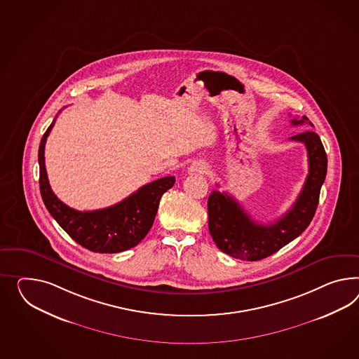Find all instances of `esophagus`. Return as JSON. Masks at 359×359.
Segmentation results:
<instances>
[{"label":"esophagus","instance_id":"obj_1","mask_svg":"<svg viewBox=\"0 0 359 359\" xmlns=\"http://www.w3.org/2000/svg\"><path fill=\"white\" fill-rule=\"evenodd\" d=\"M189 170H190V173H194V175H196V173L198 175H205V173L210 172V165L204 161H195L190 165Z\"/></svg>","mask_w":359,"mask_h":359}]
</instances>
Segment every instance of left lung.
Listing matches in <instances>:
<instances>
[{
    "label": "left lung",
    "mask_w": 359,
    "mask_h": 359,
    "mask_svg": "<svg viewBox=\"0 0 359 359\" xmlns=\"http://www.w3.org/2000/svg\"><path fill=\"white\" fill-rule=\"evenodd\" d=\"M313 123L304 116L292 125ZM306 146L309 175L293 207L271 224H259L248 216L229 194L212 191L208 198V229L216 246L230 257L257 262L269 257L302 234L316 211L323 182L327 175V154L319 135L307 130L292 137Z\"/></svg>",
    "instance_id": "left-lung-1"
}]
</instances>
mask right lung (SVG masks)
<instances>
[{
	"label": "right lung",
	"instance_id": "right-lung-1",
	"mask_svg": "<svg viewBox=\"0 0 359 359\" xmlns=\"http://www.w3.org/2000/svg\"><path fill=\"white\" fill-rule=\"evenodd\" d=\"M55 121L43 135L39 147V184L46 210L75 242L93 252L114 254L137 246L151 229L160 199L166 190L173 187L175 177L168 175L144 184L108 208L84 212L70 208L55 196L46 175L44 148Z\"/></svg>",
	"mask_w": 359,
	"mask_h": 359
}]
</instances>
